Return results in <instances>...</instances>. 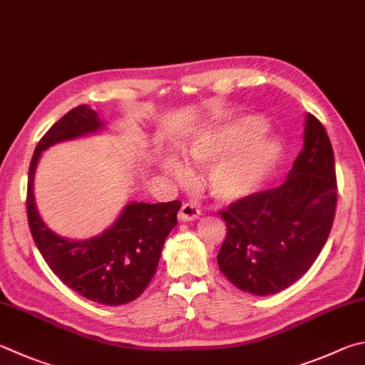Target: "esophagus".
I'll use <instances>...</instances> for the list:
<instances>
[{
	"mask_svg": "<svg viewBox=\"0 0 365 365\" xmlns=\"http://www.w3.org/2000/svg\"><path fill=\"white\" fill-rule=\"evenodd\" d=\"M200 214H201V210L197 209L196 204L185 202L182 205L180 212H178V218H180L182 222H193L197 217H200Z\"/></svg>",
	"mask_w": 365,
	"mask_h": 365,
	"instance_id": "1",
	"label": "esophagus"
}]
</instances>
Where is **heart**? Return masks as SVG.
Listing matches in <instances>:
<instances>
[{
  "label": "heart",
  "instance_id": "heart-1",
  "mask_svg": "<svg viewBox=\"0 0 365 365\" xmlns=\"http://www.w3.org/2000/svg\"><path fill=\"white\" fill-rule=\"evenodd\" d=\"M264 128L260 118L247 116L233 124L204 132L183 150L185 160L196 168L212 165L207 174L210 195L220 202L244 200L262 187L281 155V145L271 137L258 135ZM164 168L177 178L187 170L174 158Z\"/></svg>",
  "mask_w": 365,
  "mask_h": 365
}]
</instances>
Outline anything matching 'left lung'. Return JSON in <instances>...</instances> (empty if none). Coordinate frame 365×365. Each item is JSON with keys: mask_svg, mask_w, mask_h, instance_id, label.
Returning a JSON list of instances; mask_svg holds the SVG:
<instances>
[{"mask_svg": "<svg viewBox=\"0 0 365 365\" xmlns=\"http://www.w3.org/2000/svg\"><path fill=\"white\" fill-rule=\"evenodd\" d=\"M304 145L286 182L220 210L227 237L217 255L228 281L252 295H274L307 273L326 244L336 209L335 158L311 113Z\"/></svg>", "mask_w": 365, "mask_h": 365, "instance_id": "obj_1", "label": "left lung"}]
</instances>
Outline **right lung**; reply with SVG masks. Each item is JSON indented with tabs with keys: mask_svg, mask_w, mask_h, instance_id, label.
Returning <instances> with one entry per match:
<instances>
[{
	"mask_svg": "<svg viewBox=\"0 0 365 365\" xmlns=\"http://www.w3.org/2000/svg\"><path fill=\"white\" fill-rule=\"evenodd\" d=\"M102 128L97 111L79 105L41 137L29 169L26 217L38 250L65 286L92 302L118 307L140 297L153 279L164 241L175 228L182 202H130L113 227L101 236L70 241L46 227L33 196V177L43 150Z\"/></svg>",
	"mask_w": 365,
	"mask_h": 365,
	"instance_id": "1",
	"label": "right lung"
}]
</instances>
